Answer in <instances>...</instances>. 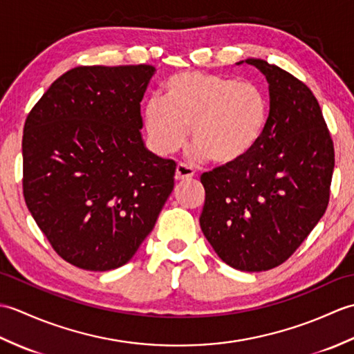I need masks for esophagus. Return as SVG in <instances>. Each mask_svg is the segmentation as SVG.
I'll use <instances>...</instances> for the list:
<instances>
[{
    "label": "esophagus",
    "mask_w": 354,
    "mask_h": 354,
    "mask_svg": "<svg viewBox=\"0 0 354 354\" xmlns=\"http://www.w3.org/2000/svg\"><path fill=\"white\" fill-rule=\"evenodd\" d=\"M194 176V170L190 167V165L179 162L176 165V171H175V179L176 181H187V179H192Z\"/></svg>",
    "instance_id": "esophagus-1"
}]
</instances>
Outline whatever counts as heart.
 I'll use <instances>...</instances> for the list:
<instances>
[{"label": "heart", "instance_id": "heart-1", "mask_svg": "<svg viewBox=\"0 0 354 354\" xmlns=\"http://www.w3.org/2000/svg\"><path fill=\"white\" fill-rule=\"evenodd\" d=\"M142 118L156 153L165 156L181 149L190 126L193 158L232 165L251 155L265 135L269 99L254 82L184 71L165 80L164 97H150Z\"/></svg>", "mask_w": 354, "mask_h": 354}]
</instances>
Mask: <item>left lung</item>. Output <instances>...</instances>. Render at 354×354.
I'll return each instance as SVG.
<instances>
[{"mask_svg":"<svg viewBox=\"0 0 354 354\" xmlns=\"http://www.w3.org/2000/svg\"><path fill=\"white\" fill-rule=\"evenodd\" d=\"M269 122L243 161L202 173L199 223L231 268L261 272L288 260L326 213L335 149L318 100L301 80L263 59Z\"/></svg>","mask_w":354,"mask_h":354,"instance_id":"left-lung-1","label":"left lung"}]
</instances>
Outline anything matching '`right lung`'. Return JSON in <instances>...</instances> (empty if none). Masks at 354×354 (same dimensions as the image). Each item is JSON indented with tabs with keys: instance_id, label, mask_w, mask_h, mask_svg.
Returning <instances> with one entry per match:
<instances>
[{
	"instance_id": "1",
	"label": "right lung",
	"mask_w": 354,
	"mask_h": 354,
	"mask_svg": "<svg viewBox=\"0 0 354 354\" xmlns=\"http://www.w3.org/2000/svg\"><path fill=\"white\" fill-rule=\"evenodd\" d=\"M152 65L77 66L53 82L26 120L22 190L64 260L126 265L153 230L176 164L146 149L140 102Z\"/></svg>"
}]
</instances>
